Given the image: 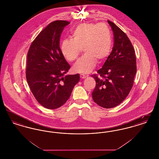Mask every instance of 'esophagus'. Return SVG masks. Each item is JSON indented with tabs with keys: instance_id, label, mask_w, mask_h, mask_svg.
<instances>
[{
	"instance_id": "esophagus-1",
	"label": "esophagus",
	"mask_w": 159,
	"mask_h": 159,
	"mask_svg": "<svg viewBox=\"0 0 159 159\" xmlns=\"http://www.w3.org/2000/svg\"><path fill=\"white\" fill-rule=\"evenodd\" d=\"M80 78L81 79H85L86 77H88V76H86V75H84V74H80Z\"/></svg>"
}]
</instances>
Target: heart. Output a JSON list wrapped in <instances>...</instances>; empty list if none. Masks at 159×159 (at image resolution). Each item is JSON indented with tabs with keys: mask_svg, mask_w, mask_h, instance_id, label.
Here are the masks:
<instances>
[{
	"mask_svg": "<svg viewBox=\"0 0 159 159\" xmlns=\"http://www.w3.org/2000/svg\"><path fill=\"white\" fill-rule=\"evenodd\" d=\"M72 39H65L61 44V52L68 61L75 60L83 48L84 54L73 66L75 71L87 74L95 68L97 61L101 62L112 49V37L105 23H83L71 32Z\"/></svg>",
	"mask_w": 159,
	"mask_h": 159,
	"instance_id": "heart-1",
	"label": "heart"
}]
</instances>
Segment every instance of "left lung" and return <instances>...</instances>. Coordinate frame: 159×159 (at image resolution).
I'll list each match as a JSON object with an SVG mask.
<instances>
[{
  "instance_id": "8db88e82",
  "label": "left lung",
  "mask_w": 159,
  "mask_h": 159,
  "mask_svg": "<svg viewBox=\"0 0 159 159\" xmlns=\"http://www.w3.org/2000/svg\"><path fill=\"white\" fill-rule=\"evenodd\" d=\"M113 31L114 46L102 67L93 75L96 86L92 98L98 106L111 108L119 105L131 90L136 75V57L127 35L108 20Z\"/></svg>"
}]
</instances>
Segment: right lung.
Masks as SVG:
<instances>
[{
  "label": "right lung",
  "mask_w": 159,
  "mask_h": 159,
  "mask_svg": "<svg viewBox=\"0 0 159 159\" xmlns=\"http://www.w3.org/2000/svg\"><path fill=\"white\" fill-rule=\"evenodd\" d=\"M69 24L62 20L50 23L32 42L27 53V83L38 102L48 109L64 105L80 80L79 74L64 76L70 66L61 53L60 40Z\"/></svg>",
  "instance_id": "right-lung-1"
}]
</instances>
